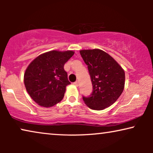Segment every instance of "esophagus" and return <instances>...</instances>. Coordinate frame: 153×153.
Segmentation results:
<instances>
[{
  "label": "esophagus",
  "instance_id": "esophagus-1",
  "mask_svg": "<svg viewBox=\"0 0 153 153\" xmlns=\"http://www.w3.org/2000/svg\"><path fill=\"white\" fill-rule=\"evenodd\" d=\"M73 84H74V85H76V86H78V85H79V82H78V81H75V82L73 83Z\"/></svg>",
  "mask_w": 153,
  "mask_h": 153
}]
</instances>
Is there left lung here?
I'll use <instances>...</instances> for the list:
<instances>
[{"instance_id": "left-lung-1", "label": "left lung", "mask_w": 153, "mask_h": 153, "mask_svg": "<svg viewBox=\"0 0 153 153\" xmlns=\"http://www.w3.org/2000/svg\"><path fill=\"white\" fill-rule=\"evenodd\" d=\"M88 65L93 84V93L83 97L85 104L93 110H103L112 105L125 87V71L111 56L99 49L81 50Z\"/></svg>"}]
</instances>
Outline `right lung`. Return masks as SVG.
Returning a JSON list of instances; mask_svg holds the SVG:
<instances>
[{"mask_svg": "<svg viewBox=\"0 0 153 153\" xmlns=\"http://www.w3.org/2000/svg\"><path fill=\"white\" fill-rule=\"evenodd\" d=\"M73 51H50L35 58L24 73V85L30 97L39 106L51 107L64 97L70 84L65 62L74 55Z\"/></svg>", "mask_w": 153, "mask_h": 153, "instance_id": "obj_1", "label": "right lung"}]
</instances>
